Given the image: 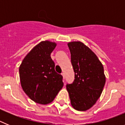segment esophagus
Listing matches in <instances>:
<instances>
[{"mask_svg":"<svg viewBox=\"0 0 125 125\" xmlns=\"http://www.w3.org/2000/svg\"><path fill=\"white\" fill-rule=\"evenodd\" d=\"M61 74H62V77H63V79H65V76H64V74L63 73H62Z\"/></svg>","mask_w":125,"mask_h":125,"instance_id":"obj_1","label":"esophagus"}]
</instances>
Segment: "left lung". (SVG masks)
<instances>
[{
    "mask_svg": "<svg viewBox=\"0 0 125 125\" xmlns=\"http://www.w3.org/2000/svg\"><path fill=\"white\" fill-rule=\"evenodd\" d=\"M74 80L66 84L71 103L75 110L86 111L100 98L106 82L103 64L96 55L83 42L68 44Z\"/></svg>",
    "mask_w": 125,
    "mask_h": 125,
    "instance_id": "left-lung-1",
    "label": "left lung"
}]
</instances>
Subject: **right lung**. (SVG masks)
<instances>
[{
  "label": "right lung",
  "mask_w": 125,
  "mask_h": 125,
  "mask_svg": "<svg viewBox=\"0 0 125 125\" xmlns=\"http://www.w3.org/2000/svg\"><path fill=\"white\" fill-rule=\"evenodd\" d=\"M56 46L55 42H41L24 57L19 67L22 88L37 103H51L64 85L63 77L56 72L54 62L51 57Z\"/></svg>",
  "instance_id": "obj_1"
}]
</instances>
